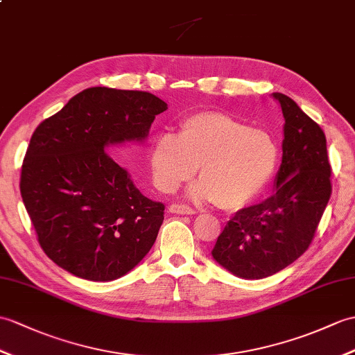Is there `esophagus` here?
<instances>
[{
	"instance_id": "esophagus-1",
	"label": "esophagus",
	"mask_w": 355,
	"mask_h": 355,
	"mask_svg": "<svg viewBox=\"0 0 355 355\" xmlns=\"http://www.w3.org/2000/svg\"><path fill=\"white\" fill-rule=\"evenodd\" d=\"M169 211L175 213V215H195V210L184 204H172L169 207Z\"/></svg>"
}]
</instances>
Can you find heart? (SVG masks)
<instances>
[{
    "mask_svg": "<svg viewBox=\"0 0 355 355\" xmlns=\"http://www.w3.org/2000/svg\"><path fill=\"white\" fill-rule=\"evenodd\" d=\"M279 155L277 137L265 128L222 112H198L180 123L178 135L163 133L153 145L154 184L174 192L200 168L201 181L189 191L198 201L239 210L266 191Z\"/></svg>",
    "mask_w": 355,
    "mask_h": 355,
    "instance_id": "1",
    "label": "heart"
}]
</instances>
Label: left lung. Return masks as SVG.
<instances>
[{
	"mask_svg": "<svg viewBox=\"0 0 355 355\" xmlns=\"http://www.w3.org/2000/svg\"><path fill=\"white\" fill-rule=\"evenodd\" d=\"M284 116L283 160L275 192L239 210L218 237L213 259L233 275L260 279L277 274L309 250L331 196V166L322 128L292 98L272 94Z\"/></svg>",
	"mask_w": 355,
	"mask_h": 355,
	"instance_id": "left-lung-1",
	"label": "left lung"
}]
</instances>
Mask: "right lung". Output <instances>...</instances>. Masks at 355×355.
<instances>
[{"label": "right lung", "mask_w": 355, "mask_h": 355, "mask_svg": "<svg viewBox=\"0 0 355 355\" xmlns=\"http://www.w3.org/2000/svg\"><path fill=\"white\" fill-rule=\"evenodd\" d=\"M166 109L150 92L89 87L39 123L19 187L37 241L57 266L112 282L150 252L164 205L140 193L106 151L145 142L155 114Z\"/></svg>", "instance_id": "obj_1"}]
</instances>
